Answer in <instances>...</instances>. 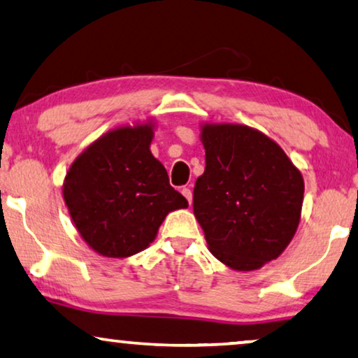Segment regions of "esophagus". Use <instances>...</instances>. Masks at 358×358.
Returning a JSON list of instances; mask_svg holds the SVG:
<instances>
[{
  "mask_svg": "<svg viewBox=\"0 0 358 358\" xmlns=\"http://www.w3.org/2000/svg\"><path fill=\"white\" fill-rule=\"evenodd\" d=\"M181 194H183L186 197V201H188L189 204H191V201H193V193H191V189L189 188H183V189H181Z\"/></svg>",
  "mask_w": 358,
  "mask_h": 358,
  "instance_id": "1",
  "label": "esophagus"
}]
</instances>
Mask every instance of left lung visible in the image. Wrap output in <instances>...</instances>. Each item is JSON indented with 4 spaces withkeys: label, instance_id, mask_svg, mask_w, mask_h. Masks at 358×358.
Listing matches in <instances>:
<instances>
[{
    "label": "left lung",
    "instance_id": "obj_1",
    "mask_svg": "<svg viewBox=\"0 0 358 358\" xmlns=\"http://www.w3.org/2000/svg\"><path fill=\"white\" fill-rule=\"evenodd\" d=\"M206 170L193 210L215 259L236 271L280 257L297 231L303 178L278 143L241 124H201Z\"/></svg>",
    "mask_w": 358,
    "mask_h": 358
}]
</instances>
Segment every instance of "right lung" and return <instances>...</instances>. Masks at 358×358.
I'll return each mask as SVG.
<instances>
[{
    "label": "right lung",
    "instance_id": "right-lung-1",
    "mask_svg": "<svg viewBox=\"0 0 358 358\" xmlns=\"http://www.w3.org/2000/svg\"><path fill=\"white\" fill-rule=\"evenodd\" d=\"M154 128L149 119L109 130L78 154L64 178L62 197L73 225L103 257L141 252L170 212L188 207L152 156Z\"/></svg>",
    "mask_w": 358,
    "mask_h": 358
}]
</instances>
